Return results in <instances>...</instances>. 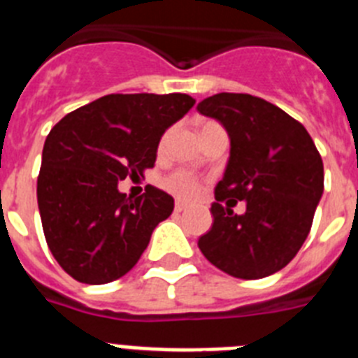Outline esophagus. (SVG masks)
I'll use <instances>...</instances> for the list:
<instances>
[{"label":"esophagus","instance_id":"1","mask_svg":"<svg viewBox=\"0 0 358 358\" xmlns=\"http://www.w3.org/2000/svg\"><path fill=\"white\" fill-rule=\"evenodd\" d=\"M186 208H188V204H185V202H181V201L176 202V211H177V213H181V211H185Z\"/></svg>","mask_w":358,"mask_h":358}]
</instances>
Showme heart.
Returning <instances> with one entry per match:
<instances>
[{"instance_id": "1", "label": "heart", "mask_w": 358, "mask_h": 358, "mask_svg": "<svg viewBox=\"0 0 358 358\" xmlns=\"http://www.w3.org/2000/svg\"><path fill=\"white\" fill-rule=\"evenodd\" d=\"M163 186L179 199H192L197 195L199 182L194 176L186 170H176L163 181Z\"/></svg>"}]
</instances>
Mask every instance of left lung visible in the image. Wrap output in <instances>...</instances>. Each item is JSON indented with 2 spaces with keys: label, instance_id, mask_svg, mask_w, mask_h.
Masks as SVG:
<instances>
[{
  "label": "left lung",
  "instance_id": "left-lung-1",
  "mask_svg": "<svg viewBox=\"0 0 358 358\" xmlns=\"http://www.w3.org/2000/svg\"><path fill=\"white\" fill-rule=\"evenodd\" d=\"M197 110L220 122L231 141L211 204L213 224L199 249L229 276H271L308 236L324 189L321 156L301 123L264 98L218 93ZM226 198L245 201L246 213L224 208L220 202Z\"/></svg>",
  "mask_w": 358,
  "mask_h": 358
}]
</instances>
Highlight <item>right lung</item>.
I'll return each instance as SVG.
<instances>
[{
    "instance_id": "1",
    "label": "right lung",
    "mask_w": 358,
    "mask_h": 358,
    "mask_svg": "<svg viewBox=\"0 0 358 358\" xmlns=\"http://www.w3.org/2000/svg\"><path fill=\"white\" fill-rule=\"evenodd\" d=\"M194 103L181 93L107 94L50 131L37 204L50 251L69 276L102 285L138 264L173 199L150 185L127 197L118 182L154 166L161 136Z\"/></svg>"
}]
</instances>
